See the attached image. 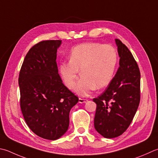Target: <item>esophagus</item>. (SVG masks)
<instances>
[{
    "label": "esophagus",
    "mask_w": 158,
    "mask_h": 158,
    "mask_svg": "<svg viewBox=\"0 0 158 158\" xmlns=\"http://www.w3.org/2000/svg\"><path fill=\"white\" fill-rule=\"evenodd\" d=\"M88 100V99H85V98H79V103H86Z\"/></svg>",
    "instance_id": "esophagus-1"
}]
</instances>
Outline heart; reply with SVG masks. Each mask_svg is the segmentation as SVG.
<instances>
[{
    "label": "heart",
    "mask_w": 158,
    "mask_h": 158,
    "mask_svg": "<svg viewBox=\"0 0 158 158\" xmlns=\"http://www.w3.org/2000/svg\"><path fill=\"white\" fill-rule=\"evenodd\" d=\"M118 55L109 44L97 42L83 43L70 51V61H61L59 71L69 88L72 87L81 69L80 78L73 87L77 94L86 96L95 88L101 89L112 81Z\"/></svg>",
    "instance_id": "heart-1"
}]
</instances>
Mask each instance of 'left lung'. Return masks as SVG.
<instances>
[{"label":"left lung","instance_id":"obj_1","mask_svg":"<svg viewBox=\"0 0 158 158\" xmlns=\"http://www.w3.org/2000/svg\"><path fill=\"white\" fill-rule=\"evenodd\" d=\"M120 57L118 70L103 93L93 98L97 104L94 128L106 138L123 134L131 124L140 100V73L131 52L115 40Z\"/></svg>","mask_w":158,"mask_h":158}]
</instances>
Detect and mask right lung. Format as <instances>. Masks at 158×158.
<instances>
[{
  "instance_id": "right-lung-1",
  "label": "right lung",
  "mask_w": 158,
  "mask_h": 158,
  "mask_svg": "<svg viewBox=\"0 0 158 158\" xmlns=\"http://www.w3.org/2000/svg\"><path fill=\"white\" fill-rule=\"evenodd\" d=\"M61 40H45L27 52L18 78L20 108L34 134L55 140L66 133L69 113L78 97L62 83L56 62Z\"/></svg>"
}]
</instances>
